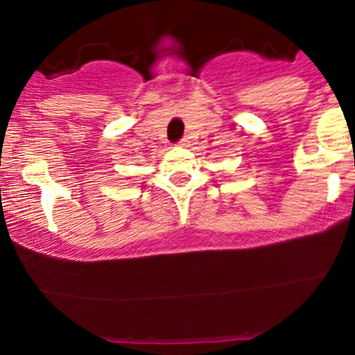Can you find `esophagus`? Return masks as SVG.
Returning <instances> with one entry per match:
<instances>
[{
    "label": "esophagus",
    "mask_w": 355,
    "mask_h": 355,
    "mask_svg": "<svg viewBox=\"0 0 355 355\" xmlns=\"http://www.w3.org/2000/svg\"><path fill=\"white\" fill-rule=\"evenodd\" d=\"M178 145H180V146H187V145H189V140H187V138H182V140L178 141Z\"/></svg>",
    "instance_id": "esophagus-1"
}]
</instances>
